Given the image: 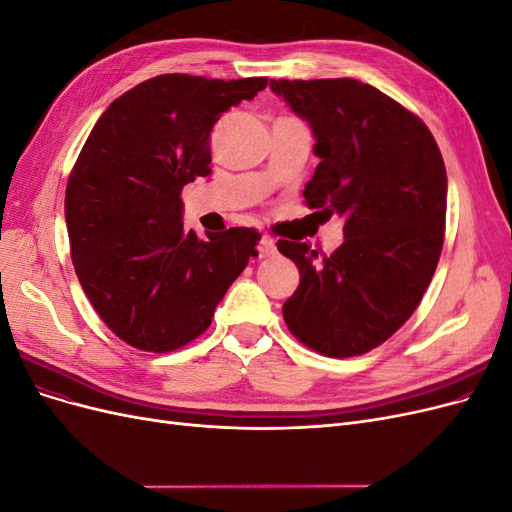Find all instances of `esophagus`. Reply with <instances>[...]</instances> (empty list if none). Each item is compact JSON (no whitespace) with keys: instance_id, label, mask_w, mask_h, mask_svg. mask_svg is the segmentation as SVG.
<instances>
[{"instance_id":"34e87169","label":"esophagus","mask_w":512,"mask_h":512,"mask_svg":"<svg viewBox=\"0 0 512 512\" xmlns=\"http://www.w3.org/2000/svg\"><path fill=\"white\" fill-rule=\"evenodd\" d=\"M277 254V245L271 237H262L258 243V258H271Z\"/></svg>"}]
</instances>
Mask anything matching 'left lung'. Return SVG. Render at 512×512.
<instances>
[{
	"mask_svg": "<svg viewBox=\"0 0 512 512\" xmlns=\"http://www.w3.org/2000/svg\"><path fill=\"white\" fill-rule=\"evenodd\" d=\"M314 130L320 158L303 196L344 215V243L320 256L277 241L301 282L282 312L301 344L333 359L384 344L414 314L436 273L446 218V168L423 119L354 79H271Z\"/></svg>",
	"mask_w": 512,
	"mask_h": 512,
	"instance_id": "1",
	"label": "left lung"
}]
</instances>
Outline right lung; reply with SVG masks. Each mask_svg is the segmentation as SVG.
Here are the masks:
<instances>
[{
	"instance_id": "obj_1",
	"label": "right lung",
	"mask_w": 512,
	"mask_h": 512,
	"mask_svg": "<svg viewBox=\"0 0 512 512\" xmlns=\"http://www.w3.org/2000/svg\"><path fill=\"white\" fill-rule=\"evenodd\" d=\"M267 83L153 76L108 106L87 136L66 188L70 256L102 322L132 348L194 342L258 254L256 228L207 239L183 230L181 190L211 173L215 121Z\"/></svg>"
}]
</instances>
